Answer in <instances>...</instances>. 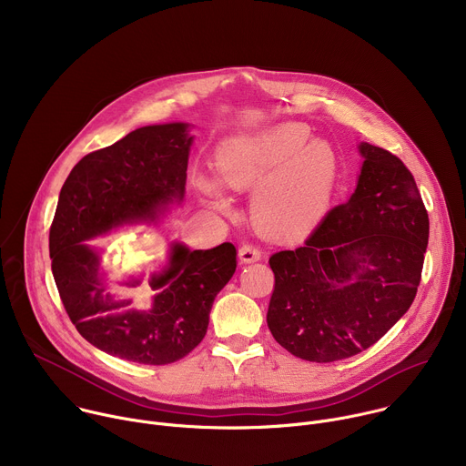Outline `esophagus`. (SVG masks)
Here are the masks:
<instances>
[{"mask_svg": "<svg viewBox=\"0 0 466 466\" xmlns=\"http://www.w3.org/2000/svg\"><path fill=\"white\" fill-rule=\"evenodd\" d=\"M239 259L243 261V263H252V261H258V259H261V250H259V247H256V245H243L241 248H239Z\"/></svg>", "mask_w": 466, "mask_h": 466, "instance_id": "34e87169", "label": "esophagus"}]
</instances>
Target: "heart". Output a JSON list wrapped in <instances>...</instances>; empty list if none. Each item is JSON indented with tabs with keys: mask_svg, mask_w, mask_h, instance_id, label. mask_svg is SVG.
<instances>
[{
	"mask_svg": "<svg viewBox=\"0 0 466 466\" xmlns=\"http://www.w3.org/2000/svg\"><path fill=\"white\" fill-rule=\"evenodd\" d=\"M299 123H282L254 135L232 137L219 147L221 180L234 189L256 187L252 214L271 236L306 230L322 214L338 177V158L324 140H311ZM203 193L216 208L228 210L221 186L203 177Z\"/></svg>",
	"mask_w": 466,
	"mask_h": 466,
	"instance_id": "heart-1",
	"label": "heart"
}]
</instances>
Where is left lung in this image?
Wrapping results in <instances>:
<instances>
[{"label": "left lung", "instance_id": "left-lung-1", "mask_svg": "<svg viewBox=\"0 0 466 466\" xmlns=\"http://www.w3.org/2000/svg\"><path fill=\"white\" fill-rule=\"evenodd\" d=\"M358 186L304 247L269 258L275 291L268 326L293 356L331 363L372 347L415 300L430 219L411 171L360 144Z\"/></svg>", "mask_w": 466, "mask_h": 466}]
</instances>
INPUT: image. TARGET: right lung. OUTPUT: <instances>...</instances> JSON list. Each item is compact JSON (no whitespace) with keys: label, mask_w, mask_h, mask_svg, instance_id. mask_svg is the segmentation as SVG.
<instances>
[{"label":"right lung","mask_w":466,"mask_h":466,"mask_svg":"<svg viewBox=\"0 0 466 466\" xmlns=\"http://www.w3.org/2000/svg\"><path fill=\"white\" fill-rule=\"evenodd\" d=\"M187 123L149 125L79 160L66 178L49 230L51 271L79 334L99 350L144 365H167L203 341L218 293L236 271V247L189 250L173 243L162 271L151 273L149 309L110 293L101 256L86 241L123 225L157 221L182 203L189 147ZM144 277L117 280L142 286Z\"/></svg>","instance_id":"add662e5"}]
</instances>
